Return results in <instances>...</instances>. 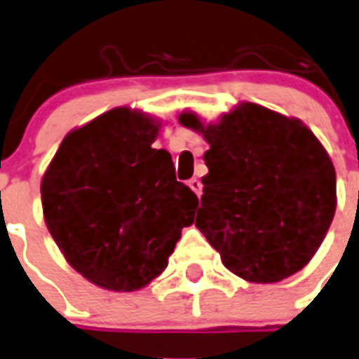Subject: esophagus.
<instances>
[{"instance_id":"34e87169","label":"esophagus","mask_w":359,"mask_h":359,"mask_svg":"<svg viewBox=\"0 0 359 359\" xmlns=\"http://www.w3.org/2000/svg\"><path fill=\"white\" fill-rule=\"evenodd\" d=\"M188 186H189V189H191V191H194V194L197 195V197H199V195L203 194V184H201L199 179H189L188 180Z\"/></svg>"}]
</instances>
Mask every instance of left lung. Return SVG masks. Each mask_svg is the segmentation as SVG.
Here are the masks:
<instances>
[{"mask_svg":"<svg viewBox=\"0 0 359 359\" xmlns=\"http://www.w3.org/2000/svg\"><path fill=\"white\" fill-rule=\"evenodd\" d=\"M179 123L210 145L195 226L226 269L273 284L308 265L337 205L336 170L316 134L301 119L249 101L214 123L184 110Z\"/></svg>","mask_w":359,"mask_h":359,"instance_id":"8db88e82","label":"left lung"}]
</instances>
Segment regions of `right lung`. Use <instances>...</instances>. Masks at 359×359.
Instances as JSON below:
<instances>
[{
	"instance_id": "add662e5",
	"label": "right lung",
	"mask_w": 359,
	"mask_h": 359,
	"mask_svg": "<svg viewBox=\"0 0 359 359\" xmlns=\"http://www.w3.org/2000/svg\"><path fill=\"white\" fill-rule=\"evenodd\" d=\"M162 121L118 107L69 130L42 177L43 221L79 275L138 291L162 275L197 197L151 145Z\"/></svg>"
}]
</instances>
